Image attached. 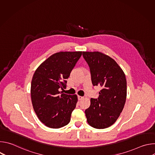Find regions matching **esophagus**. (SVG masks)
I'll use <instances>...</instances> for the list:
<instances>
[{
    "instance_id": "esophagus-1",
    "label": "esophagus",
    "mask_w": 155,
    "mask_h": 155,
    "mask_svg": "<svg viewBox=\"0 0 155 155\" xmlns=\"http://www.w3.org/2000/svg\"><path fill=\"white\" fill-rule=\"evenodd\" d=\"M78 100H81V99H83V97L78 96Z\"/></svg>"
}]
</instances>
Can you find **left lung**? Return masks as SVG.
Returning <instances> with one entry per match:
<instances>
[{
	"instance_id": "left-lung-1",
	"label": "left lung",
	"mask_w": 155,
	"mask_h": 155,
	"mask_svg": "<svg viewBox=\"0 0 155 155\" xmlns=\"http://www.w3.org/2000/svg\"><path fill=\"white\" fill-rule=\"evenodd\" d=\"M90 67L93 86L101 87L97 99H91L86 109L87 123L96 129L112 126L124 108L127 94V82L123 70L110 56L99 51H83Z\"/></svg>"
}]
</instances>
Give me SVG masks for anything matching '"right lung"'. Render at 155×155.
Instances as JSON below:
<instances>
[{
	"label": "right lung",
	"instance_id": "add662e5",
	"mask_svg": "<svg viewBox=\"0 0 155 155\" xmlns=\"http://www.w3.org/2000/svg\"><path fill=\"white\" fill-rule=\"evenodd\" d=\"M82 51L53 54L36 69L31 81V95L34 111L46 126L58 129L68 124L78 101L77 96L60 91L66 87L71 71Z\"/></svg>",
	"mask_w": 155,
	"mask_h": 155
}]
</instances>
